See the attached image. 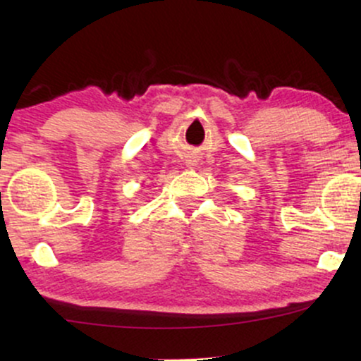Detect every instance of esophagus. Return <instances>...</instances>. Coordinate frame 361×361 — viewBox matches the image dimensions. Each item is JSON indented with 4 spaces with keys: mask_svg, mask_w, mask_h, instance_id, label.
<instances>
[{
    "mask_svg": "<svg viewBox=\"0 0 361 361\" xmlns=\"http://www.w3.org/2000/svg\"><path fill=\"white\" fill-rule=\"evenodd\" d=\"M188 164H190V166H192V164H193V163H188Z\"/></svg>",
    "mask_w": 361,
    "mask_h": 361,
    "instance_id": "1",
    "label": "esophagus"
}]
</instances>
